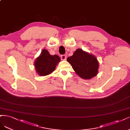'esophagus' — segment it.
I'll return each instance as SVG.
<instances>
[{
  "instance_id": "obj_1",
  "label": "esophagus",
  "mask_w": 130,
  "mask_h": 130,
  "mask_svg": "<svg viewBox=\"0 0 130 130\" xmlns=\"http://www.w3.org/2000/svg\"><path fill=\"white\" fill-rule=\"evenodd\" d=\"M61 59L62 60H66L67 59V56L65 55H61Z\"/></svg>"
}]
</instances>
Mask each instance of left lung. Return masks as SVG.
I'll use <instances>...</instances> for the list:
<instances>
[{"instance_id": "obj_1", "label": "left lung", "mask_w": 130, "mask_h": 130, "mask_svg": "<svg viewBox=\"0 0 130 130\" xmlns=\"http://www.w3.org/2000/svg\"><path fill=\"white\" fill-rule=\"evenodd\" d=\"M67 61L80 77L90 79L98 73L99 63L93 55L77 49L72 56L67 58Z\"/></svg>"}]
</instances>
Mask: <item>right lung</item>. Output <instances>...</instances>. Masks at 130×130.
Returning a JSON list of instances; mask_svg holds the SVG:
<instances>
[{"mask_svg":"<svg viewBox=\"0 0 130 130\" xmlns=\"http://www.w3.org/2000/svg\"><path fill=\"white\" fill-rule=\"evenodd\" d=\"M60 57L57 55H52L46 50H43L41 54L35 61L34 67L37 73L40 76H46L55 69Z\"/></svg>","mask_w":130,"mask_h":130,"instance_id":"obj_1","label":"right lung"}]
</instances>
